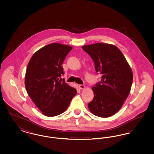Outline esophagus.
Masks as SVG:
<instances>
[{
    "label": "esophagus",
    "mask_w": 154,
    "mask_h": 154,
    "mask_svg": "<svg viewBox=\"0 0 154 154\" xmlns=\"http://www.w3.org/2000/svg\"><path fill=\"white\" fill-rule=\"evenodd\" d=\"M79 88H80L81 89H85V87L84 85H82V84L79 85Z\"/></svg>",
    "instance_id": "esophagus-1"
}]
</instances>
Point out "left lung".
I'll use <instances>...</instances> for the list:
<instances>
[{
    "mask_svg": "<svg viewBox=\"0 0 154 154\" xmlns=\"http://www.w3.org/2000/svg\"><path fill=\"white\" fill-rule=\"evenodd\" d=\"M82 48L93 59L96 73L102 75L92 88L94 97L88 108L97 117H111L121 108L130 93L132 70L122 52L114 45L96 43Z\"/></svg>",
    "mask_w": 154,
    "mask_h": 154,
    "instance_id": "8db88e82",
    "label": "left lung"
}]
</instances>
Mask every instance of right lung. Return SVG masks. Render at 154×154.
Masks as SVG:
<instances>
[{"label": "right lung", "mask_w": 154, "mask_h": 154, "mask_svg": "<svg viewBox=\"0 0 154 154\" xmlns=\"http://www.w3.org/2000/svg\"><path fill=\"white\" fill-rule=\"evenodd\" d=\"M72 49L59 43L48 44L36 52L27 66L25 85L27 92L43 114L54 117L63 113L77 91L61 79L62 67Z\"/></svg>", "instance_id": "right-lung-1"}]
</instances>
